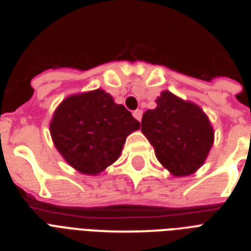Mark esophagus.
I'll use <instances>...</instances> for the list:
<instances>
[{
  "mask_svg": "<svg viewBox=\"0 0 251 251\" xmlns=\"http://www.w3.org/2000/svg\"><path fill=\"white\" fill-rule=\"evenodd\" d=\"M133 116H134V118H135V120H138V121L141 122V120H142V110L141 109L134 110Z\"/></svg>",
  "mask_w": 251,
  "mask_h": 251,
  "instance_id": "esophagus-1",
  "label": "esophagus"
}]
</instances>
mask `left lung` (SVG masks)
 <instances>
[{"label": "left lung", "mask_w": 251, "mask_h": 251, "mask_svg": "<svg viewBox=\"0 0 251 251\" xmlns=\"http://www.w3.org/2000/svg\"><path fill=\"white\" fill-rule=\"evenodd\" d=\"M155 101L156 108L143 113L142 133L171 175H193L206 161L214 145L210 118L201 106L171 91H163Z\"/></svg>", "instance_id": "8db88e82"}]
</instances>
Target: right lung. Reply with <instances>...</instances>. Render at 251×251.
<instances>
[{"label":"right lung","instance_id":"1","mask_svg":"<svg viewBox=\"0 0 251 251\" xmlns=\"http://www.w3.org/2000/svg\"><path fill=\"white\" fill-rule=\"evenodd\" d=\"M139 122L101 88L70 95L49 124L54 147L79 173L96 176L117 160Z\"/></svg>","mask_w":251,"mask_h":251}]
</instances>
